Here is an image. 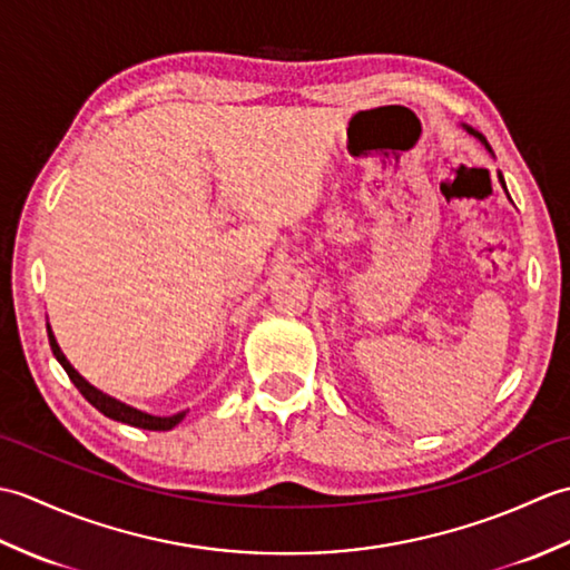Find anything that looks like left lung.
Here are the masks:
<instances>
[{
    "label": "left lung",
    "instance_id": "left-lung-1",
    "mask_svg": "<svg viewBox=\"0 0 570 570\" xmlns=\"http://www.w3.org/2000/svg\"><path fill=\"white\" fill-rule=\"evenodd\" d=\"M463 127L468 129V135H472V137H475V139H480L482 144H485V149H488V151L492 154V149H490V144H488V139H485V137H482V135H480V131H475V129H472V127H468V125H463ZM500 184H502V188L507 190V186H504V178H502V174H500Z\"/></svg>",
    "mask_w": 570,
    "mask_h": 570
}]
</instances>
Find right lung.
I'll list each match as a JSON object with an SVG mask.
<instances>
[{"mask_svg": "<svg viewBox=\"0 0 570 570\" xmlns=\"http://www.w3.org/2000/svg\"><path fill=\"white\" fill-rule=\"evenodd\" d=\"M46 331H48V343H51L53 355H56V360L60 362V365H63V370L68 372L70 382L76 384L78 392H80L85 399H88V402H90L95 409H98L100 414H105L107 419L122 421V423H129V426L147 429V431H171V429L176 426V423L184 421L186 411H178V414H174V416H151V414H147V411H139V409H135V406H127L125 402H119V399L100 392L98 386H92L88 380H82L80 374H78V370L70 365V362L66 360L63 353H60V347H58V343H56V335H53V331H51V325H46Z\"/></svg>", "mask_w": 570, "mask_h": 570, "instance_id": "right-lung-1", "label": "right lung"}]
</instances>
